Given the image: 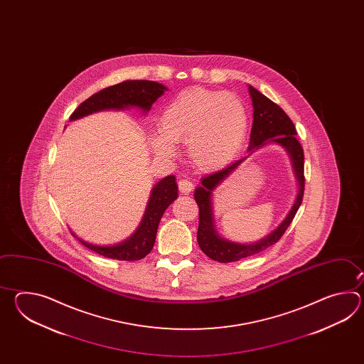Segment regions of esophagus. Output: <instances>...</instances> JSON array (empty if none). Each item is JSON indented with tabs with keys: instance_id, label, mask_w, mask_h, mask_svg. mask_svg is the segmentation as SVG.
I'll list each match as a JSON object with an SVG mask.
<instances>
[{
	"instance_id": "34e87169",
	"label": "esophagus",
	"mask_w": 364,
	"mask_h": 364,
	"mask_svg": "<svg viewBox=\"0 0 364 364\" xmlns=\"http://www.w3.org/2000/svg\"><path fill=\"white\" fill-rule=\"evenodd\" d=\"M178 188L181 193L188 195V193L193 191V182H191V181H188V179H181L178 182Z\"/></svg>"
}]
</instances>
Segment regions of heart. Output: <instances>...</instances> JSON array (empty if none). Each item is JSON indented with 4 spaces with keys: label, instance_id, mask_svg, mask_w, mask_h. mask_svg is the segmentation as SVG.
Wrapping results in <instances>:
<instances>
[{
    "label": "heart",
    "instance_id": "obj_1",
    "mask_svg": "<svg viewBox=\"0 0 364 364\" xmlns=\"http://www.w3.org/2000/svg\"><path fill=\"white\" fill-rule=\"evenodd\" d=\"M250 127L248 109L237 95L200 87L179 92L164 108L151 147L163 157L176 155L174 143H186L190 160L200 171L221 169L243 148Z\"/></svg>",
    "mask_w": 364,
    "mask_h": 364
}]
</instances>
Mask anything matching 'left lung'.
Instances as JSON below:
<instances>
[{"label":"left lung","mask_w":364,"mask_h":364,"mask_svg":"<svg viewBox=\"0 0 364 364\" xmlns=\"http://www.w3.org/2000/svg\"><path fill=\"white\" fill-rule=\"evenodd\" d=\"M248 92L252 100L254 122L251 129V138L248 146V155L221 171L204 176L200 179V186L196 187L193 198L199 205V228H198V243L201 251L215 262L232 263L243 257L256 255L264 250L271 247L279 242L282 234L287 232L291 224L298 208L301 207L304 193V155L301 143L295 138L293 121L277 104L269 100L263 93L259 92L252 85H248ZM269 142L281 145L288 152L299 182V193L295 204L289 211L286 220L263 240L254 244H238L221 237L216 232L213 216L211 195L216 187L228 178L235 171L240 163L251 155L256 149Z\"/></svg>","instance_id":"left-lung-1"}]
</instances>
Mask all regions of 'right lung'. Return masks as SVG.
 <instances>
[{
  "label": "right lung",
  "instance_id": "right-lung-1",
  "mask_svg": "<svg viewBox=\"0 0 364 364\" xmlns=\"http://www.w3.org/2000/svg\"><path fill=\"white\" fill-rule=\"evenodd\" d=\"M166 90L168 88L165 85L152 80H124L122 83L101 90L100 92L95 93L91 97L83 101L73 112V114L70 116V121L80 119L83 117L102 110H124L129 108L139 109L146 116L152 104L160 96H163ZM177 198L178 186L176 182V177L168 176L160 182H157L152 188L146 212L143 215L139 226L127 240L112 246H100L85 242L77 237L74 232L73 235L77 237L79 242L85 245V247L92 250L104 257L124 262L140 260L146 257L154 248L157 228L164 212Z\"/></svg>",
  "mask_w": 364,
  "mask_h": 364
}]
</instances>
